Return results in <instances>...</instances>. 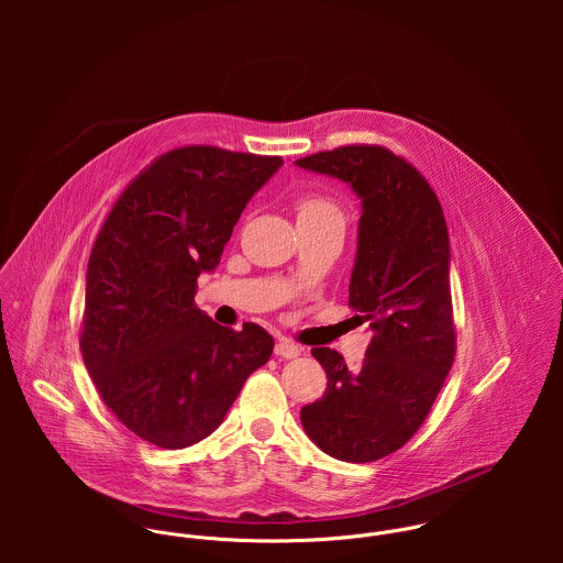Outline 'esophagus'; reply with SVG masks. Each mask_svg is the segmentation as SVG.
I'll list each match as a JSON object with an SVG mask.
<instances>
[{
  "mask_svg": "<svg viewBox=\"0 0 563 563\" xmlns=\"http://www.w3.org/2000/svg\"><path fill=\"white\" fill-rule=\"evenodd\" d=\"M301 353V346L299 344H295L292 340H286V338H282L277 344H275V355L277 357H286V360H292V357H297Z\"/></svg>",
  "mask_w": 563,
  "mask_h": 563,
  "instance_id": "34e87169",
  "label": "esophagus"
}]
</instances>
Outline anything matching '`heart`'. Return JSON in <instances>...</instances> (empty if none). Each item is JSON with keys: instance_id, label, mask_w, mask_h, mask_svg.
I'll return each instance as SVG.
<instances>
[{"instance_id": "b5f03b06", "label": "heart", "mask_w": 563, "mask_h": 563, "mask_svg": "<svg viewBox=\"0 0 563 563\" xmlns=\"http://www.w3.org/2000/svg\"><path fill=\"white\" fill-rule=\"evenodd\" d=\"M297 221H333L344 225V208L324 192H306L295 201Z\"/></svg>"}]
</instances>
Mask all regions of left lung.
Wrapping results in <instances>:
<instances>
[{"instance_id": "obj_1", "label": "left lung", "mask_w": 563, "mask_h": 563, "mask_svg": "<svg viewBox=\"0 0 563 563\" xmlns=\"http://www.w3.org/2000/svg\"><path fill=\"white\" fill-rule=\"evenodd\" d=\"M297 164L349 181L362 199L349 308L373 331L357 368L329 346L312 349L327 388L301 407V422L327 455L375 462L420 429L455 360L444 212L422 173L382 145H344Z\"/></svg>"}]
</instances>
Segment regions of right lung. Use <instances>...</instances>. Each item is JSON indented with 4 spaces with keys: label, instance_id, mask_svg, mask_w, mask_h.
<instances>
[{
    "label": "right lung",
    "instance_id": "add662e5",
    "mask_svg": "<svg viewBox=\"0 0 563 563\" xmlns=\"http://www.w3.org/2000/svg\"><path fill=\"white\" fill-rule=\"evenodd\" d=\"M282 162L210 145L170 150L125 186L92 244L81 357L108 409L161 449L208 438L273 353L266 329L212 321L195 290Z\"/></svg>",
    "mask_w": 563,
    "mask_h": 563
}]
</instances>
